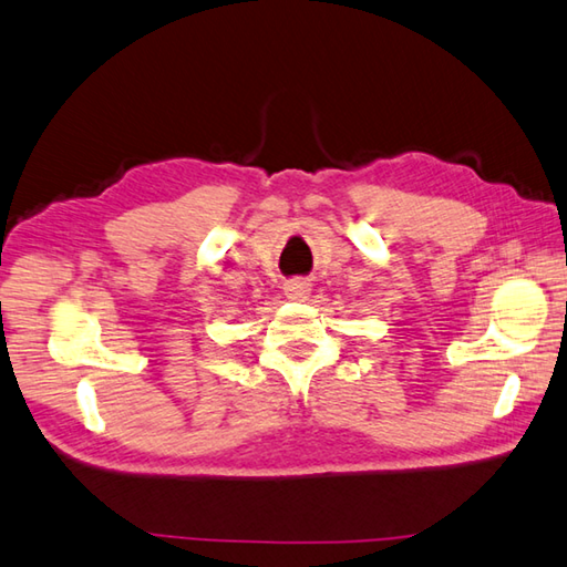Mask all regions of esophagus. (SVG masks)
Segmentation results:
<instances>
[{
  "label": "esophagus",
  "mask_w": 567,
  "mask_h": 567,
  "mask_svg": "<svg viewBox=\"0 0 567 567\" xmlns=\"http://www.w3.org/2000/svg\"><path fill=\"white\" fill-rule=\"evenodd\" d=\"M309 292H312V285H309L307 280H302V277L285 282V297L292 299V302H305V299L309 297Z\"/></svg>",
  "instance_id": "obj_1"
}]
</instances>
